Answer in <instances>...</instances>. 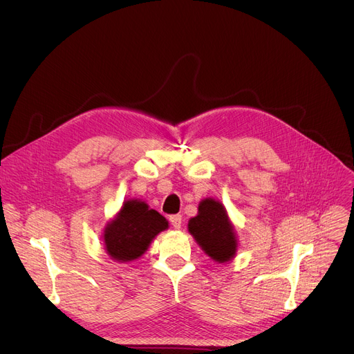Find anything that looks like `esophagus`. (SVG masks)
Returning <instances> with one entry per match:
<instances>
[{
	"label": "esophagus",
	"mask_w": 354,
	"mask_h": 354,
	"mask_svg": "<svg viewBox=\"0 0 354 354\" xmlns=\"http://www.w3.org/2000/svg\"><path fill=\"white\" fill-rule=\"evenodd\" d=\"M170 223L171 225L176 228V230H178V228L181 227V216L180 214H174V216H170Z\"/></svg>",
	"instance_id": "34e87169"
}]
</instances>
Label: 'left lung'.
Masks as SVG:
<instances>
[{"mask_svg": "<svg viewBox=\"0 0 354 354\" xmlns=\"http://www.w3.org/2000/svg\"><path fill=\"white\" fill-rule=\"evenodd\" d=\"M189 232L214 261L225 263L234 257L237 250L234 227L220 201L203 200L198 204V214L189 221Z\"/></svg>", "mask_w": 354, "mask_h": 354, "instance_id": "1", "label": "left lung"}]
</instances>
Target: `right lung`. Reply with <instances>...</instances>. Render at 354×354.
<instances>
[{"label": "right lung", "mask_w": 354, "mask_h": 354, "mask_svg": "<svg viewBox=\"0 0 354 354\" xmlns=\"http://www.w3.org/2000/svg\"><path fill=\"white\" fill-rule=\"evenodd\" d=\"M167 227L169 221L156 210H150L144 201L129 200L104 230L106 250L113 260L120 263L136 260Z\"/></svg>", "instance_id": "add662e5"}]
</instances>
